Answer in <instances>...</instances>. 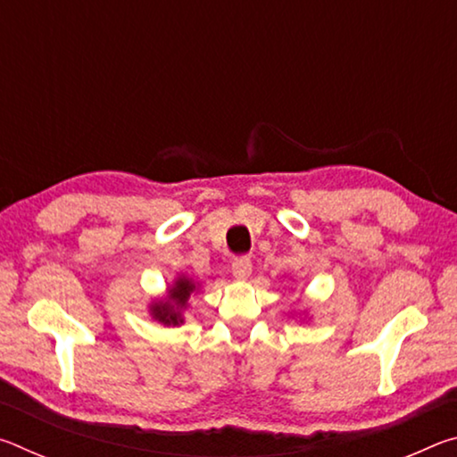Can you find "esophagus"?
<instances>
[{"instance_id": "1", "label": "esophagus", "mask_w": 457, "mask_h": 457, "mask_svg": "<svg viewBox=\"0 0 457 457\" xmlns=\"http://www.w3.org/2000/svg\"><path fill=\"white\" fill-rule=\"evenodd\" d=\"M231 272H234L236 278H247L252 274V260L247 256H239L234 262H231Z\"/></svg>"}]
</instances>
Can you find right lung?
Listing matches in <instances>:
<instances>
[{"label":"right lung","mask_w":457,"mask_h":457,"mask_svg":"<svg viewBox=\"0 0 457 457\" xmlns=\"http://www.w3.org/2000/svg\"><path fill=\"white\" fill-rule=\"evenodd\" d=\"M193 286L187 278H179L175 282V288H171V296H169L167 303H157L153 306V316L163 324H179L181 320V308L187 304L189 294L193 292Z\"/></svg>","instance_id":"right-lung-1"}]
</instances>
